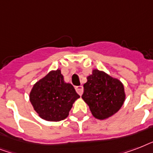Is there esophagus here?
<instances>
[{"label": "esophagus", "mask_w": 153, "mask_h": 153, "mask_svg": "<svg viewBox=\"0 0 153 153\" xmlns=\"http://www.w3.org/2000/svg\"><path fill=\"white\" fill-rule=\"evenodd\" d=\"M75 91H77V93L79 94V95H82V93H83V86H75Z\"/></svg>", "instance_id": "esophagus-1"}]
</instances>
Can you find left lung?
<instances>
[{
  "label": "left lung",
  "mask_w": 153,
  "mask_h": 153,
  "mask_svg": "<svg viewBox=\"0 0 153 153\" xmlns=\"http://www.w3.org/2000/svg\"><path fill=\"white\" fill-rule=\"evenodd\" d=\"M82 98L90 107L94 117L108 118L121 109L125 101L123 84L105 72L94 70L83 85Z\"/></svg>",
  "instance_id": "obj_1"
}]
</instances>
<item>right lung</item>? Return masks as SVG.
<instances>
[{"label": "right lung", "mask_w": 153, "mask_h": 153, "mask_svg": "<svg viewBox=\"0 0 153 153\" xmlns=\"http://www.w3.org/2000/svg\"><path fill=\"white\" fill-rule=\"evenodd\" d=\"M79 97L74 86L65 82L61 71L57 70L35 84L30 102L41 118L59 121L68 116L72 105Z\"/></svg>", "instance_id": "1"}]
</instances>
